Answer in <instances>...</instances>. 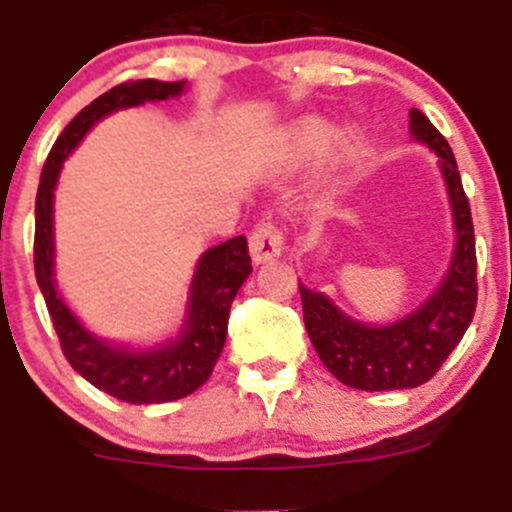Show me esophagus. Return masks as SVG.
Here are the masks:
<instances>
[{
	"instance_id": "1",
	"label": "esophagus",
	"mask_w": 512,
	"mask_h": 512,
	"mask_svg": "<svg viewBox=\"0 0 512 512\" xmlns=\"http://www.w3.org/2000/svg\"><path fill=\"white\" fill-rule=\"evenodd\" d=\"M283 252V232L273 219H262L250 234V255L257 265L270 262Z\"/></svg>"
}]
</instances>
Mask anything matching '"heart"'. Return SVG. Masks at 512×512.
Segmentation results:
<instances>
[{
    "label": "heart",
    "instance_id": "obj_1",
    "mask_svg": "<svg viewBox=\"0 0 512 512\" xmlns=\"http://www.w3.org/2000/svg\"><path fill=\"white\" fill-rule=\"evenodd\" d=\"M329 140L331 130L324 122H316V119L303 122L296 130V135H293V142H296V147L301 153H319V150H324V147L329 145Z\"/></svg>",
    "mask_w": 512,
    "mask_h": 512
}]
</instances>
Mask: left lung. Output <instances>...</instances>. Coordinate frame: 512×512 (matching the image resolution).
<instances>
[{"label":"left lung","mask_w":512,"mask_h":512,"mask_svg":"<svg viewBox=\"0 0 512 512\" xmlns=\"http://www.w3.org/2000/svg\"><path fill=\"white\" fill-rule=\"evenodd\" d=\"M411 132L441 158L457 224V250L449 275L418 311L390 326H367L344 316L329 298L303 288V321L313 349L339 382L357 390L418 388L439 372L451 349L462 342L477 308V252L467 193L457 158L434 124L411 109Z\"/></svg>","instance_id":"8db88e82"}]
</instances>
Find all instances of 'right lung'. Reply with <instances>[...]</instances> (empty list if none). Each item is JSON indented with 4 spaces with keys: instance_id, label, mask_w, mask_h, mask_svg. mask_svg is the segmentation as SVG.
I'll return each instance as SVG.
<instances>
[{
    "instance_id": "right-lung-1",
    "label": "right lung",
    "mask_w": 512,
    "mask_h": 512,
    "mask_svg": "<svg viewBox=\"0 0 512 512\" xmlns=\"http://www.w3.org/2000/svg\"><path fill=\"white\" fill-rule=\"evenodd\" d=\"M183 81H124L107 94L94 99L68 122L61 137L55 140L48 160L40 173L38 199H35V278L43 290L45 306L53 319L55 334L63 354L73 370L112 398L124 403H168L191 395L209 380L216 359L227 342L229 308L237 290L252 273L247 239H227L201 255L196 278L191 285L188 321L176 342L150 352L114 349L107 342L91 336L76 316L61 301L53 283V188L68 158L91 124L124 107H137L142 101H160L178 96Z\"/></svg>"
}]
</instances>
